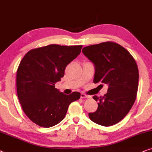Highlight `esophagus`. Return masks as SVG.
Returning <instances> with one entry per match:
<instances>
[{
    "label": "esophagus",
    "instance_id": "1",
    "mask_svg": "<svg viewBox=\"0 0 152 152\" xmlns=\"http://www.w3.org/2000/svg\"><path fill=\"white\" fill-rule=\"evenodd\" d=\"M80 97L81 98H86V99H90L91 98V96H89V95H87L86 94H84V93H81L80 94Z\"/></svg>",
    "mask_w": 152,
    "mask_h": 152
}]
</instances>
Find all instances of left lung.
<instances>
[{
    "label": "left lung",
    "mask_w": 152,
    "mask_h": 152,
    "mask_svg": "<svg viewBox=\"0 0 152 152\" xmlns=\"http://www.w3.org/2000/svg\"><path fill=\"white\" fill-rule=\"evenodd\" d=\"M82 52L94 64V83L108 86L104 96H93L98 108L89 113V117L102 126L117 124L128 114L136 99L139 72L135 60L124 47L111 42L86 46Z\"/></svg>",
    "instance_id": "1"
}]
</instances>
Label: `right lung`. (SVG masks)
Here are the masks:
<instances>
[{
  "label": "right lung",
  "instance_id": "obj_1",
  "mask_svg": "<svg viewBox=\"0 0 152 152\" xmlns=\"http://www.w3.org/2000/svg\"><path fill=\"white\" fill-rule=\"evenodd\" d=\"M82 47L50 44L29 50L21 60L17 72L18 98L23 112L36 124L45 128L58 124L71 103L80 99L79 92L64 94L55 84Z\"/></svg>",
  "mask_w": 152,
  "mask_h": 152
}]
</instances>
